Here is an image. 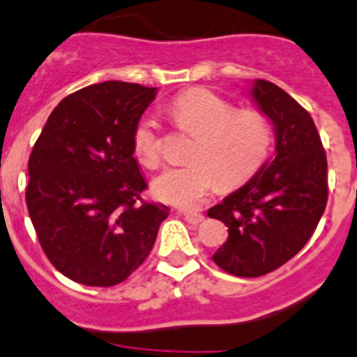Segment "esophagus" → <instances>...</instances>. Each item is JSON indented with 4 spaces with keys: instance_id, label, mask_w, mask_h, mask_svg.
I'll return each instance as SVG.
<instances>
[{
    "instance_id": "esophagus-1",
    "label": "esophagus",
    "mask_w": 357,
    "mask_h": 357,
    "mask_svg": "<svg viewBox=\"0 0 357 357\" xmlns=\"http://www.w3.org/2000/svg\"><path fill=\"white\" fill-rule=\"evenodd\" d=\"M183 216H185V220L188 222V224L192 225H199L204 220V215H201V213H194V211H183L181 213Z\"/></svg>"
}]
</instances>
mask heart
Returning a JSON list of instances; mask_svg holds the SVG:
<instances>
[{
  "label": "heart",
  "instance_id": "heart-1",
  "mask_svg": "<svg viewBox=\"0 0 357 357\" xmlns=\"http://www.w3.org/2000/svg\"><path fill=\"white\" fill-rule=\"evenodd\" d=\"M176 128L195 135L190 163L153 179V195L179 208H197L216 188H238L264 165L273 144L271 119L259 109H238L204 88L179 93L167 105ZM133 155L148 169L162 160L158 125L146 116L132 135Z\"/></svg>",
  "mask_w": 357,
  "mask_h": 357
}]
</instances>
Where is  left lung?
<instances>
[{
    "mask_svg": "<svg viewBox=\"0 0 357 357\" xmlns=\"http://www.w3.org/2000/svg\"><path fill=\"white\" fill-rule=\"evenodd\" d=\"M252 96L275 126V158L208 211L229 238L213 255L243 278L268 275L306 245L328 202V160L315 123L291 95L257 79Z\"/></svg>",
    "mask_w": 357,
    "mask_h": 357,
    "instance_id": "1",
    "label": "left lung"
}]
</instances>
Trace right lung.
Segmentation results:
<instances>
[{"mask_svg": "<svg viewBox=\"0 0 357 357\" xmlns=\"http://www.w3.org/2000/svg\"><path fill=\"white\" fill-rule=\"evenodd\" d=\"M156 88L107 81L58 103L28 162L26 206L42 250L66 278L112 287L151 252L169 208L148 188L132 135Z\"/></svg>", "mask_w": 357, "mask_h": 357, "instance_id": "1", "label": "right lung"}]
</instances>
